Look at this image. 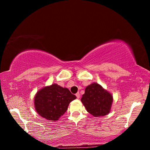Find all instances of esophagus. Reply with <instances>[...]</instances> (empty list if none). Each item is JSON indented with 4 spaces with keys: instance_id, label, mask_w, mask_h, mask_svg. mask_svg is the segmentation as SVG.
Segmentation results:
<instances>
[{
    "instance_id": "1",
    "label": "esophagus",
    "mask_w": 150,
    "mask_h": 150,
    "mask_svg": "<svg viewBox=\"0 0 150 150\" xmlns=\"http://www.w3.org/2000/svg\"><path fill=\"white\" fill-rule=\"evenodd\" d=\"M76 96H77V98H80V94H79V93H76Z\"/></svg>"
}]
</instances>
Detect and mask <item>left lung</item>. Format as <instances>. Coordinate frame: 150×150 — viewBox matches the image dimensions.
I'll list each match as a JSON object with an SVG mask.
<instances>
[{
    "mask_svg": "<svg viewBox=\"0 0 150 150\" xmlns=\"http://www.w3.org/2000/svg\"><path fill=\"white\" fill-rule=\"evenodd\" d=\"M81 100L88 112L95 117H99L110 112L113 96L100 85L93 83L85 88Z\"/></svg>",
    "mask_w": 150,
    "mask_h": 150,
    "instance_id": "8db88e82",
    "label": "left lung"
}]
</instances>
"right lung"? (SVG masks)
Wrapping results in <instances>:
<instances>
[{"label":"right lung","instance_id":"right-lung-1","mask_svg":"<svg viewBox=\"0 0 150 150\" xmlns=\"http://www.w3.org/2000/svg\"><path fill=\"white\" fill-rule=\"evenodd\" d=\"M76 96L67 88L52 84L40 89L34 96L35 111L47 120L57 121L67 110L68 106Z\"/></svg>","mask_w":150,"mask_h":150}]
</instances>
